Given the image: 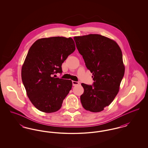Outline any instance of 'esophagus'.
<instances>
[{"instance_id": "1", "label": "esophagus", "mask_w": 148, "mask_h": 148, "mask_svg": "<svg viewBox=\"0 0 148 148\" xmlns=\"http://www.w3.org/2000/svg\"><path fill=\"white\" fill-rule=\"evenodd\" d=\"M72 83L73 86H75L79 84V83L78 82H75V81H72Z\"/></svg>"}]
</instances>
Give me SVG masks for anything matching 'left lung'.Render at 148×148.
<instances>
[{"label": "left lung", "instance_id": "8db88e82", "mask_svg": "<svg viewBox=\"0 0 148 148\" xmlns=\"http://www.w3.org/2000/svg\"><path fill=\"white\" fill-rule=\"evenodd\" d=\"M74 39L94 81L92 85L82 83V104L86 110L100 112L112 103L119 90L125 72L121 50L115 41L99 34L75 36Z\"/></svg>", "mask_w": 148, "mask_h": 148}]
</instances>
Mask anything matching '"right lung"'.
<instances>
[{
    "mask_svg": "<svg viewBox=\"0 0 148 148\" xmlns=\"http://www.w3.org/2000/svg\"><path fill=\"white\" fill-rule=\"evenodd\" d=\"M75 50L72 38L61 36L38 39L30 48L22 66L21 79L30 101L39 110L53 113L61 108L72 82L54 74L63 72L62 63Z\"/></svg>",
    "mask_w": 148,
    "mask_h": 148,
    "instance_id": "add662e5",
    "label": "right lung"
}]
</instances>
